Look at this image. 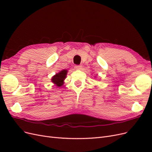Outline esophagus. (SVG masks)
Listing matches in <instances>:
<instances>
[{
  "label": "esophagus",
  "instance_id": "obj_1",
  "mask_svg": "<svg viewBox=\"0 0 152 152\" xmlns=\"http://www.w3.org/2000/svg\"><path fill=\"white\" fill-rule=\"evenodd\" d=\"M82 68V66L81 65H76L75 66V70H81Z\"/></svg>",
  "mask_w": 152,
  "mask_h": 152
}]
</instances>
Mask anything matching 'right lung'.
<instances>
[{
	"instance_id": "obj_1",
	"label": "right lung",
	"mask_w": 152,
	"mask_h": 152,
	"mask_svg": "<svg viewBox=\"0 0 152 152\" xmlns=\"http://www.w3.org/2000/svg\"><path fill=\"white\" fill-rule=\"evenodd\" d=\"M68 73L67 70H64L60 71L59 72L56 73L52 78H51V82L54 84L56 85L58 87H61L62 86L64 83V80L66 78V75Z\"/></svg>"
}]
</instances>
